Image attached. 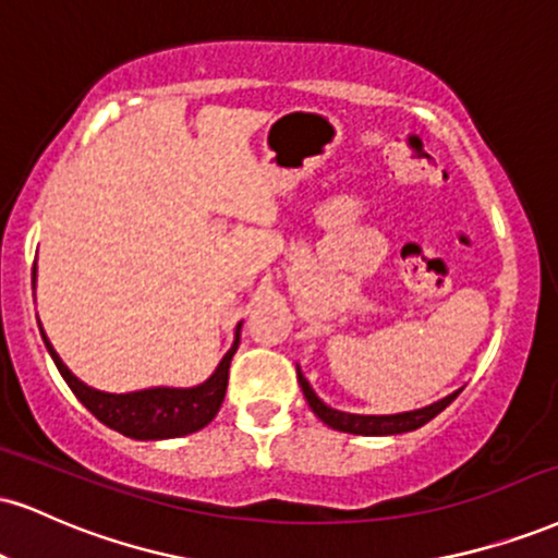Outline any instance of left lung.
Returning <instances> with one entry per match:
<instances>
[{"label": "left lung", "mask_w": 558, "mask_h": 558, "mask_svg": "<svg viewBox=\"0 0 558 558\" xmlns=\"http://www.w3.org/2000/svg\"><path fill=\"white\" fill-rule=\"evenodd\" d=\"M296 377H299L301 389H304V398L308 402V408H312L314 415H317L319 421H325L327 426L338 428V432L361 434V436H387V434L413 432V428L428 424L434 415H439L449 405V402L458 398V392H452V395H447L445 400L434 402V405L421 408V411H411V413L355 415V413H343V411H335V408H327L325 402H322L317 395H314V389L308 387V381L304 379V374H301V368H296Z\"/></svg>", "instance_id": "obj_1"}]
</instances>
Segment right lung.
<instances>
[{
	"label": "right lung",
	"mask_w": 558,
	"mask_h": 558,
	"mask_svg": "<svg viewBox=\"0 0 558 558\" xmlns=\"http://www.w3.org/2000/svg\"><path fill=\"white\" fill-rule=\"evenodd\" d=\"M33 278H36V267H33ZM239 330L236 340H233L231 351L223 355L215 374L203 385L190 389L177 387H153L140 389V392L126 395H111L100 392L80 381L75 374L62 364L57 351H53L49 338L44 330V343L49 348L53 364H57L59 374H62L66 385H70L75 398L90 411L100 424H106L113 432L130 436V439H177V436H186L205 428L218 415L220 402L226 398L228 387V366H231L233 353L239 348Z\"/></svg>",
	"instance_id": "1"
}]
</instances>
